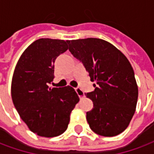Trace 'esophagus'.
<instances>
[{"mask_svg": "<svg viewBox=\"0 0 154 154\" xmlns=\"http://www.w3.org/2000/svg\"><path fill=\"white\" fill-rule=\"evenodd\" d=\"M75 91H76V92L78 94V96L80 97V99L85 97V93L82 91V89L79 88V87H77V88H75Z\"/></svg>", "mask_w": 154, "mask_h": 154, "instance_id": "34e87169", "label": "esophagus"}]
</instances>
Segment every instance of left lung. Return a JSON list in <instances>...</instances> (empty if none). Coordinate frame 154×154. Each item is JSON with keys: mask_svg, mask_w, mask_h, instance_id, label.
<instances>
[{"mask_svg": "<svg viewBox=\"0 0 154 154\" xmlns=\"http://www.w3.org/2000/svg\"><path fill=\"white\" fill-rule=\"evenodd\" d=\"M69 51L85 66L94 91L86 93L93 109L86 112L91 129L112 137L129 126L135 112L138 86L129 60L111 43L99 38L68 41Z\"/></svg>", "mask_w": 154, "mask_h": 154, "instance_id": "obj_1", "label": "left lung"}]
</instances>
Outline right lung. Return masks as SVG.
Here are the masks:
<instances>
[{
  "label": "right lung",
  "mask_w": 154,
  "mask_h": 154,
  "mask_svg": "<svg viewBox=\"0 0 154 154\" xmlns=\"http://www.w3.org/2000/svg\"><path fill=\"white\" fill-rule=\"evenodd\" d=\"M67 42L36 40L23 51L14 71V105L29 130L42 137H54L65 131L72 111L79 101L70 86L49 87L54 79V61L68 49Z\"/></svg>",
  "instance_id": "1"
}]
</instances>
